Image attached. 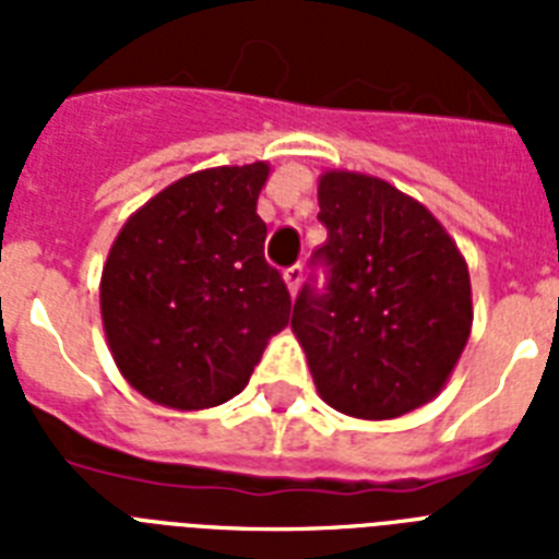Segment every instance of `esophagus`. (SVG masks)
I'll use <instances>...</instances> for the list:
<instances>
[{
  "label": "esophagus",
  "mask_w": 559,
  "mask_h": 559,
  "mask_svg": "<svg viewBox=\"0 0 559 559\" xmlns=\"http://www.w3.org/2000/svg\"><path fill=\"white\" fill-rule=\"evenodd\" d=\"M301 278H305V266H301V263H293V266H287V270H284V281H287L289 293H296L298 284H301Z\"/></svg>",
  "instance_id": "obj_1"
}]
</instances>
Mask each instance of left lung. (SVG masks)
I'll use <instances>...</instances> for the list:
<instances>
[{"instance_id": "1", "label": "left lung", "mask_w": 559, "mask_h": 559, "mask_svg": "<svg viewBox=\"0 0 559 559\" xmlns=\"http://www.w3.org/2000/svg\"><path fill=\"white\" fill-rule=\"evenodd\" d=\"M328 240L293 307V331L322 400L389 420L441 391L473 324L469 272L429 211L389 182L331 170L319 179Z\"/></svg>"}]
</instances>
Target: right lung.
<instances>
[{
  "instance_id": "add662e5",
  "label": "right lung",
  "mask_w": 559,
  "mask_h": 559,
  "mask_svg": "<svg viewBox=\"0 0 559 559\" xmlns=\"http://www.w3.org/2000/svg\"><path fill=\"white\" fill-rule=\"evenodd\" d=\"M263 162L191 174L127 219L100 275L116 366L170 408H209L246 389L289 289L263 258Z\"/></svg>"
}]
</instances>
